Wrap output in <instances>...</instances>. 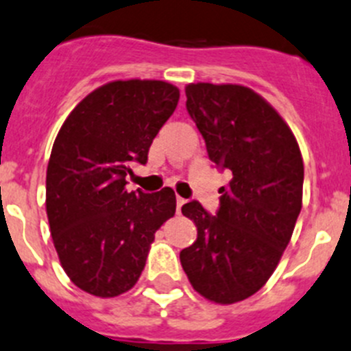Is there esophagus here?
Segmentation results:
<instances>
[{"label":"esophagus","instance_id":"1","mask_svg":"<svg viewBox=\"0 0 351 351\" xmlns=\"http://www.w3.org/2000/svg\"><path fill=\"white\" fill-rule=\"evenodd\" d=\"M185 202H186V199H183V197H180V195H178V197H176V211H182V206L183 204H185Z\"/></svg>","mask_w":351,"mask_h":351}]
</instances>
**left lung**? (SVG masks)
I'll return each instance as SVG.
<instances>
[{
	"instance_id": "8db88e82",
	"label": "left lung",
	"mask_w": 351,
	"mask_h": 351,
	"mask_svg": "<svg viewBox=\"0 0 351 351\" xmlns=\"http://www.w3.org/2000/svg\"><path fill=\"white\" fill-rule=\"evenodd\" d=\"M186 110L209 159L232 173L211 216L197 201L183 204L197 241L180 253L192 287L206 300L232 304L267 284L301 211L303 157L279 112L251 88L192 83Z\"/></svg>"
}]
</instances>
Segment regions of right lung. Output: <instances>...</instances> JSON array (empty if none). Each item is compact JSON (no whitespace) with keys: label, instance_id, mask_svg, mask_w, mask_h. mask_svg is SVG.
Returning a JSON list of instances; mask_svg holds the SVG:
<instances>
[{"label":"right lung","instance_id":"1","mask_svg":"<svg viewBox=\"0 0 351 351\" xmlns=\"http://www.w3.org/2000/svg\"><path fill=\"white\" fill-rule=\"evenodd\" d=\"M166 81H112L62 124L47 169V215L62 268L80 289L114 298L135 286L154 235L176 211L173 189L126 191L135 162L178 106Z\"/></svg>","mask_w":351,"mask_h":351}]
</instances>
